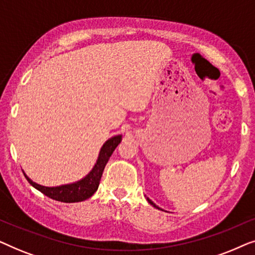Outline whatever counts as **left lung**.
Masks as SVG:
<instances>
[{
  "instance_id": "8db88e82",
  "label": "left lung",
  "mask_w": 255,
  "mask_h": 255,
  "mask_svg": "<svg viewBox=\"0 0 255 255\" xmlns=\"http://www.w3.org/2000/svg\"><path fill=\"white\" fill-rule=\"evenodd\" d=\"M146 200H147V201H148V203L151 204V205H153V207H154V208H156V209H160L159 207H156V205H155L154 203H153V202H152L151 200H149V198H146ZM160 210H161V209H160Z\"/></svg>"
}]
</instances>
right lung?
Returning <instances> with one entry per match:
<instances>
[{"instance_id": "1", "label": "right lung", "mask_w": 255, "mask_h": 255, "mask_svg": "<svg viewBox=\"0 0 255 255\" xmlns=\"http://www.w3.org/2000/svg\"><path fill=\"white\" fill-rule=\"evenodd\" d=\"M121 140V134L115 135V137L108 139V140L103 144L102 148H101L99 159H97L92 172H90L86 177H83L82 180H80L75 183L65 184V186L59 187H44L33 182L32 180L29 179V177L25 175V173H24V176L26 177V180L29 181L31 186L39 190L40 193L46 195L47 197L52 198V200L65 202V203H74V202L85 201L90 196H93L94 193L97 190V188H99L104 167H106L107 162L109 161L110 156L115 151V148L120 145Z\"/></svg>"}]
</instances>
